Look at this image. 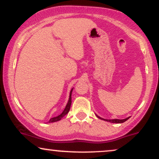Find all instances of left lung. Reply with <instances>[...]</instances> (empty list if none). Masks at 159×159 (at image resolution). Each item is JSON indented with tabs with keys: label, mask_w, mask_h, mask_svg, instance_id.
<instances>
[{
	"label": "left lung",
	"mask_w": 159,
	"mask_h": 159,
	"mask_svg": "<svg viewBox=\"0 0 159 159\" xmlns=\"http://www.w3.org/2000/svg\"><path fill=\"white\" fill-rule=\"evenodd\" d=\"M98 118H99V119L101 120H105V121H107V122H110V123H124L125 121H126L127 120L129 119V117L126 118V119H123V120H118V119H114V120H105V119H102V118L99 117V116H97Z\"/></svg>",
	"instance_id": "left-lung-1"
}]
</instances>
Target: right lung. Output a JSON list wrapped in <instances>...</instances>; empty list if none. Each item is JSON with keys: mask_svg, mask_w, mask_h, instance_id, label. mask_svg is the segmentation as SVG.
I'll return each mask as SVG.
<instances>
[{"mask_svg": "<svg viewBox=\"0 0 159 159\" xmlns=\"http://www.w3.org/2000/svg\"><path fill=\"white\" fill-rule=\"evenodd\" d=\"M72 90H71L70 95H69V98L68 103H67L65 109H64V110H63V112H62L60 115H58L57 116H55V117L51 118V119L49 120L48 123H54V122L59 121V120H61L62 118H63V116H65V115H66L67 114H68V112L69 111V110H70L71 104H72Z\"/></svg>", "mask_w": 159, "mask_h": 159, "instance_id": "1", "label": "right lung"}]
</instances>
